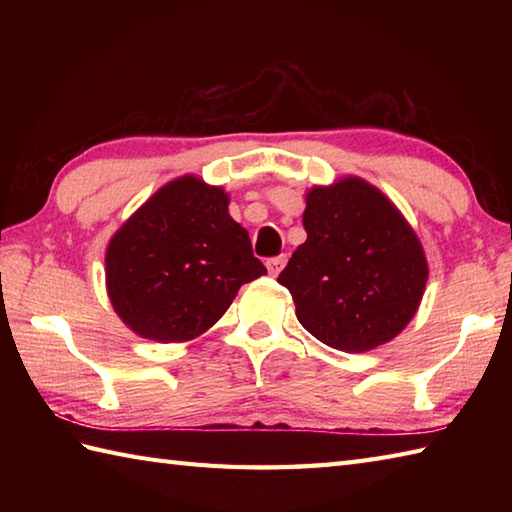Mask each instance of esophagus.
<instances>
[{"label": "esophagus", "instance_id": "obj_1", "mask_svg": "<svg viewBox=\"0 0 512 512\" xmlns=\"http://www.w3.org/2000/svg\"><path fill=\"white\" fill-rule=\"evenodd\" d=\"M284 264H286V255H277V257L266 259V268H268V273L273 275V277L279 275V270L284 268Z\"/></svg>", "mask_w": 512, "mask_h": 512}]
</instances>
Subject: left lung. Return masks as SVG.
<instances>
[{"label": "left lung", "mask_w": 512, "mask_h": 512, "mask_svg": "<svg viewBox=\"0 0 512 512\" xmlns=\"http://www.w3.org/2000/svg\"><path fill=\"white\" fill-rule=\"evenodd\" d=\"M303 228L308 239L277 279L303 328L341 352L374 350L405 330L429 268L394 202L350 176L308 191Z\"/></svg>", "instance_id": "8db88e82"}]
</instances>
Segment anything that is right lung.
<instances>
[{"label": "right lung", "instance_id": "right-lung-1", "mask_svg": "<svg viewBox=\"0 0 512 512\" xmlns=\"http://www.w3.org/2000/svg\"><path fill=\"white\" fill-rule=\"evenodd\" d=\"M266 273L228 195L195 176L158 189L110 239L105 284L129 330L191 341L220 321L237 290Z\"/></svg>", "mask_w": 512, "mask_h": 512}]
</instances>
